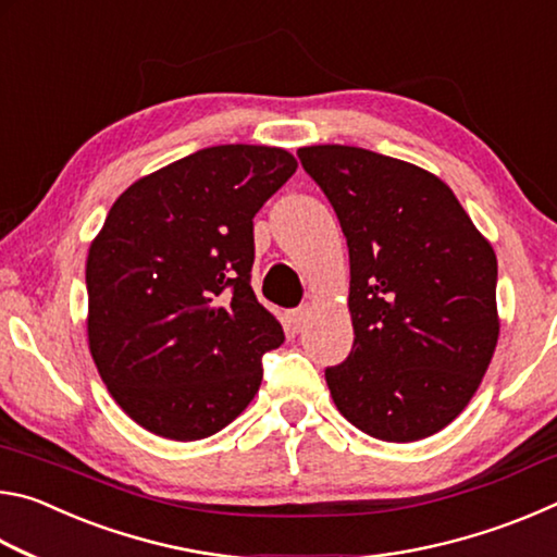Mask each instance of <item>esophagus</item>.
Wrapping results in <instances>:
<instances>
[{"label": "esophagus", "mask_w": 557, "mask_h": 557, "mask_svg": "<svg viewBox=\"0 0 557 557\" xmlns=\"http://www.w3.org/2000/svg\"><path fill=\"white\" fill-rule=\"evenodd\" d=\"M307 317H309V307H299V309H292V312L287 314V322H289V326L297 332V329H299L301 324H305Z\"/></svg>", "instance_id": "esophagus-1"}]
</instances>
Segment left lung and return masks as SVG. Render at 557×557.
Segmentation results:
<instances>
[{"label":"left lung","instance_id":"1","mask_svg":"<svg viewBox=\"0 0 557 557\" xmlns=\"http://www.w3.org/2000/svg\"><path fill=\"white\" fill-rule=\"evenodd\" d=\"M348 245L354 348L326 369L338 412L383 442L447 428L498 342L496 252L451 188L403 159L346 145L297 149Z\"/></svg>","mask_w":557,"mask_h":557}]
</instances>
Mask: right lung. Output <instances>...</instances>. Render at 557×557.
Returning a JSON list of instances; mask_svg holds the SVG:
<instances>
[{
	"instance_id": "1",
	"label": "right lung",
	"mask_w": 557,
	"mask_h": 557,
	"mask_svg": "<svg viewBox=\"0 0 557 557\" xmlns=\"http://www.w3.org/2000/svg\"><path fill=\"white\" fill-rule=\"evenodd\" d=\"M295 172L280 147H206L112 203L88 250V348L139 428L203 440L256 398L285 332L250 287L252 219Z\"/></svg>"
}]
</instances>
